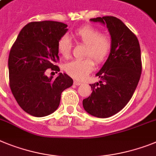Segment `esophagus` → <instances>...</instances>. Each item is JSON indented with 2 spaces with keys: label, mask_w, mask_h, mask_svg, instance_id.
Returning <instances> with one entry per match:
<instances>
[{
  "label": "esophagus",
  "mask_w": 156,
  "mask_h": 156,
  "mask_svg": "<svg viewBox=\"0 0 156 156\" xmlns=\"http://www.w3.org/2000/svg\"><path fill=\"white\" fill-rule=\"evenodd\" d=\"M74 84L75 85V86H80L81 82H78V81H77V80H74Z\"/></svg>",
  "instance_id": "1"
}]
</instances>
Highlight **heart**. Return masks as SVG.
Segmentation results:
<instances>
[{
  "label": "heart",
  "mask_w": 156,
  "mask_h": 156,
  "mask_svg": "<svg viewBox=\"0 0 156 156\" xmlns=\"http://www.w3.org/2000/svg\"><path fill=\"white\" fill-rule=\"evenodd\" d=\"M74 36L81 44L86 45L82 59H75L67 62L64 70L69 75L76 79H83L92 71L94 66V58L97 63L106 60L112 48V40L108 34H104L97 27L85 25L74 31ZM57 48L61 55L68 57L71 50V42L67 35L59 38Z\"/></svg>",
  "instance_id": "1"
}]
</instances>
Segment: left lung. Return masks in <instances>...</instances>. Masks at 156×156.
<instances>
[{"label": "left lung", "mask_w": 156, "mask_h": 156, "mask_svg": "<svg viewBox=\"0 0 156 156\" xmlns=\"http://www.w3.org/2000/svg\"><path fill=\"white\" fill-rule=\"evenodd\" d=\"M90 20L106 24L112 48L96 74L101 81L90 84L93 92L82 105L90 115L106 118L121 110L136 89L142 72L140 47L136 35L118 18L108 16Z\"/></svg>", "instance_id": "1"}]
</instances>
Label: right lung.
Wrapping results in <instances>:
<instances>
[{
  "instance_id": "add662e5",
  "label": "right lung",
  "mask_w": 156,
  "mask_h": 156,
  "mask_svg": "<svg viewBox=\"0 0 156 156\" xmlns=\"http://www.w3.org/2000/svg\"><path fill=\"white\" fill-rule=\"evenodd\" d=\"M58 21L30 22L22 28L9 56V86L16 101L27 113L36 117L50 115L58 108L61 94L73 79L59 73L48 78L47 69L59 71L57 44L67 31Z\"/></svg>"
}]
</instances>
